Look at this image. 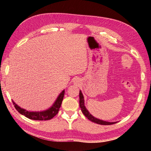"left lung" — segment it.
<instances>
[{"instance_id": "8db88e82", "label": "left lung", "mask_w": 151, "mask_h": 151, "mask_svg": "<svg viewBox=\"0 0 151 151\" xmlns=\"http://www.w3.org/2000/svg\"><path fill=\"white\" fill-rule=\"evenodd\" d=\"M79 105H80V108L81 109V111L83 112V113L85 115V116L88 118V120L90 121L93 122L94 123H98V124L100 125H112L114 124V123H117V122H106V121H104L102 120L98 119V118L94 117L89 112V111L86 108L85 105H84V96L82 93V91L80 90L79 91Z\"/></svg>"}]
</instances>
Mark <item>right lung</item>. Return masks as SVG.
I'll use <instances>...</instances> for the list:
<instances>
[{
  "label": "right lung",
  "mask_w": 151,
  "mask_h": 151,
  "mask_svg": "<svg viewBox=\"0 0 151 151\" xmlns=\"http://www.w3.org/2000/svg\"><path fill=\"white\" fill-rule=\"evenodd\" d=\"M65 90H63L62 92L58 95V96L56 99L51 107H50L46 110L40 111H28L26 109L21 108L18 106L17 104L12 100V103L14 105L15 108L17 109L21 115L25 116L26 117L29 118L31 120H48L52 119L58 113L59 109L60 108L62 104V100L64 96Z\"/></svg>",
  "instance_id": "1"
}]
</instances>
